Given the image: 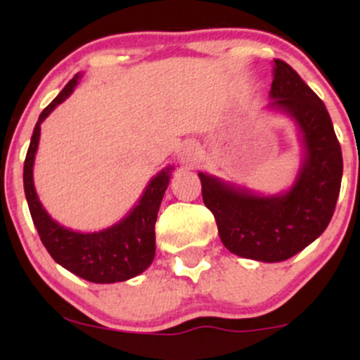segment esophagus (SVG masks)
Returning <instances> with one entry per match:
<instances>
[{
  "label": "esophagus",
  "instance_id": "esophagus-1",
  "mask_svg": "<svg viewBox=\"0 0 360 360\" xmlns=\"http://www.w3.org/2000/svg\"><path fill=\"white\" fill-rule=\"evenodd\" d=\"M200 157H201L200 147H198L194 142H186L183 148H181L179 159L181 162L186 164V166H194V164L200 160Z\"/></svg>",
  "mask_w": 360,
  "mask_h": 360
}]
</instances>
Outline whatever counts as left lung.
<instances>
[{"instance_id": "obj_1", "label": "left lung", "mask_w": 360, "mask_h": 360, "mask_svg": "<svg viewBox=\"0 0 360 360\" xmlns=\"http://www.w3.org/2000/svg\"><path fill=\"white\" fill-rule=\"evenodd\" d=\"M269 108L295 118L304 159L291 189L259 196L198 172L205 206L217 220L223 245L260 262H281L316 240L332 220L340 193L342 148L323 101L284 60L274 59Z\"/></svg>"}]
</instances>
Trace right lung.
<instances>
[{"label":"right lung","mask_w":360,"mask_h":360,"mask_svg":"<svg viewBox=\"0 0 360 360\" xmlns=\"http://www.w3.org/2000/svg\"><path fill=\"white\" fill-rule=\"evenodd\" d=\"M79 74L65 84L57 98L40 113L23 166V186L32 220L40 240L57 264L91 283H120L135 278L155 255V221L172 167L164 169L147 186L139 205L117 225L94 233H79L53 221L44 210L34 186V160L39 147L40 123L76 88Z\"/></svg>","instance_id":"1"}]
</instances>
